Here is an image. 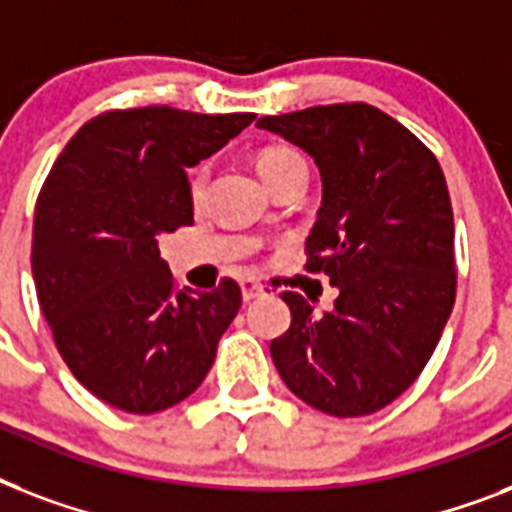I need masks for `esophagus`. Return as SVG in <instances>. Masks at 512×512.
<instances>
[{
	"label": "esophagus",
	"mask_w": 512,
	"mask_h": 512,
	"mask_svg": "<svg viewBox=\"0 0 512 512\" xmlns=\"http://www.w3.org/2000/svg\"><path fill=\"white\" fill-rule=\"evenodd\" d=\"M265 295V289L257 284V281L247 279V281H241V297H244V303H249V300H255V297Z\"/></svg>",
	"instance_id": "34e87169"
}]
</instances>
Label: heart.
<instances>
[{"label":"heart","instance_id":"1","mask_svg":"<svg viewBox=\"0 0 512 512\" xmlns=\"http://www.w3.org/2000/svg\"><path fill=\"white\" fill-rule=\"evenodd\" d=\"M303 156L292 151V148L284 146H271L263 148L260 154H257V172L265 180V185H271L276 177H281L292 167H303ZM207 180H209V167L207 164H199V167H193L191 177H188V191H191V201L193 204H201L204 201V193H207Z\"/></svg>","mask_w":512,"mask_h":512}]
</instances>
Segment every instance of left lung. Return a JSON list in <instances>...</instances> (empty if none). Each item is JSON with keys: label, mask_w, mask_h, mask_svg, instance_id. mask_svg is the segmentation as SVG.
Masks as SVG:
<instances>
[{"label": "left lung", "mask_w": 512, "mask_h": 512, "mask_svg": "<svg viewBox=\"0 0 512 512\" xmlns=\"http://www.w3.org/2000/svg\"><path fill=\"white\" fill-rule=\"evenodd\" d=\"M321 172V209L305 241L308 271L340 292L316 313L297 292L292 324L271 342L281 380L332 417L396 401L433 356L457 295L454 215L436 156L366 103L263 116Z\"/></svg>", "instance_id": "8db88e82"}]
</instances>
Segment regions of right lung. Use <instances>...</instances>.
I'll use <instances>...</instances> for the list:
<instances>
[{
  "label": "right lung",
  "mask_w": 512,
  "mask_h": 512,
  "mask_svg": "<svg viewBox=\"0 0 512 512\" xmlns=\"http://www.w3.org/2000/svg\"><path fill=\"white\" fill-rule=\"evenodd\" d=\"M252 119L170 106L106 111L52 164L34 209L31 273L60 356L100 401L162 412L212 369L241 308L239 284L177 292L156 239L193 223L185 170Z\"/></svg>",
  "instance_id": "right-lung-1"
}]
</instances>
